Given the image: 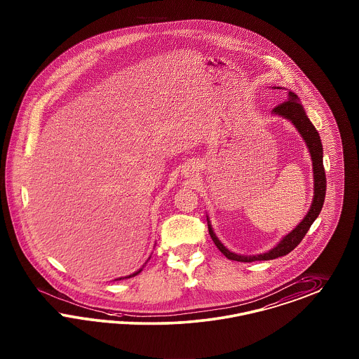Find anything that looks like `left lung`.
Wrapping results in <instances>:
<instances>
[{"label": "left lung", "mask_w": 359, "mask_h": 359, "mask_svg": "<svg viewBox=\"0 0 359 359\" xmlns=\"http://www.w3.org/2000/svg\"><path fill=\"white\" fill-rule=\"evenodd\" d=\"M278 88V87H277ZM273 112L276 115H281L286 119H289L292 123L296 126L298 133L302 135L304 140L306 142V146L311 155V161H313V175H314V198L310 207L308 215L301 223L297 225L296 228L289 233L285 236L284 238L277 244V247L273 248L269 252L257 255V256H241L229 252L223 244L219 241V238L213 233L212 226L208 222V231H210V237L215 243V245L219 248V250L223 253L224 256L229 260L240 261V262H253V261L273 260L277 257L285 256L290 253L294 248L302 241V238L308 233L310 226L313 222L318 217L320 212L325 201V195H326V175H325V168H323V156H322V143L320 139V134L316 130V127L310 122L306 112L304 110L299 98L297 97L294 93L289 91L287 98L285 99L283 103L277 104Z\"/></svg>", "instance_id": "8db88e82"}]
</instances>
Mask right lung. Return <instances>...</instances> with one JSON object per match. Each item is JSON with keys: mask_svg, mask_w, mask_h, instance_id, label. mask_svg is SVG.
<instances>
[{"mask_svg": "<svg viewBox=\"0 0 359 359\" xmlns=\"http://www.w3.org/2000/svg\"><path fill=\"white\" fill-rule=\"evenodd\" d=\"M140 271H142V269H140ZM140 271H137V272L134 273V274H133V276H136V274H137V273H140ZM128 277H131V276H128Z\"/></svg>", "mask_w": 359, "mask_h": 359, "instance_id": "obj_1", "label": "right lung"}]
</instances>
